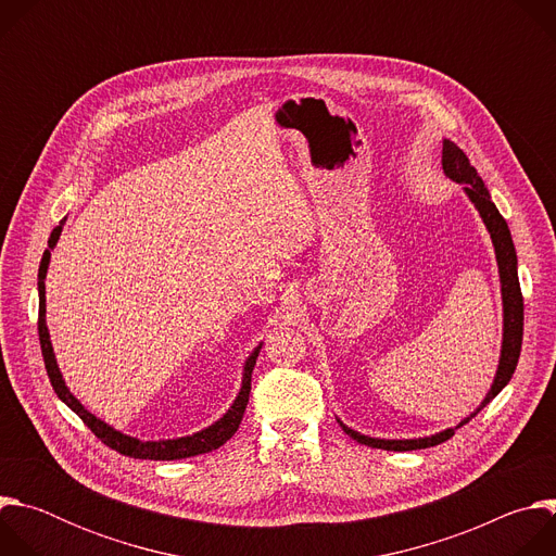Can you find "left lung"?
Returning a JSON list of instances; mask_svg holds the SVG:
<instances>
[{"mask_svg": "<svg viewBox=\"0 0 556 556\" xmlns=\"http://www.w3.org/2000/svg\"><path fill=\"white\" fill-rule=\"evenodd\" d=\"M442 169L444 174L462 185L464 193L468 195V200L475 204V208L480 211V217L484 219L491 240L495 247V257H497V266H500V281H502V303H504V337H502V356H500V365H497V374L495 380L491 384V391L486 393V399L482 401V405L475 409L468 418H464L455 429H459L462 425H466L468 420H472L478 416L495 395L508 384V380L515 374L517 361H519V352H521V339H523V296H521V288H519V277H517V253H515V244L510 237V228L506 224V219L500 215L497 206L491 200L489 189L484 187L482 178L475 172V167L468 163L466 153L451 140L444 138L442 142ZM339 425L343 427V431L361 442L367 444L371 448H384V451H416V448H427V446H435L440 442H446L448 438H453L455 429H444L435 435L429 438H416V440H380V438H369L363 435L350 427H345L341 420Z\"/></svg>", "mask_w": 556, "mask_h": 556, "instance_id": "8db88e82", "label": "left lung"}]
</instances>
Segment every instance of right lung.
<instances>
[{
	"label": "right lung",
	"mask_w": 556,
	"mask_h": 556,
	"mask_svg": "<svg viewBox=\"0 0 556 556\" xmlns=\"http://www.w3.org/2000/svg\"><path fill=\"white\" fill-rule=\"evenodd\" d=\"M61 228H63V222L50 235L48 249H46V253L41 257V264H39V281H37V288H39V343H41V354H43V363H46L52 389L56 391L59 399L92 429V433L103 444H108L110 448L118 451L121 455H129V457H136V459H182V457H193V455L219 448L226 440H230L235 435L237 429H240V422H242L247 405H249L251 376H253V367L257 363L262 343L251 352V356L244 363L242 389H240V393H237V399L232 401L230 409L217 422H213L211 427H206V429H202V431H198L193 435L174 438V440H157V442H153V440L151 442H142L138 438H131V435H125V433L116 431L114 427L105 425L94 414H90L70 393V389H67V384H65V380H63V376L59 371V365H56V358H54V350H52V343H50V332H48V326H46V273H48V264H50V251L59 242Z\"/></svg>",
	"instance_id": "obj_1"
}]
</instances>
